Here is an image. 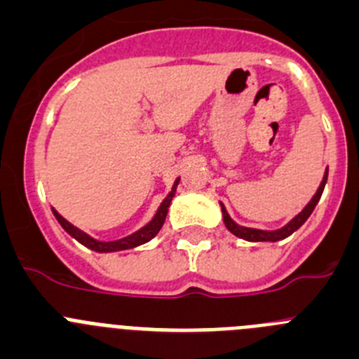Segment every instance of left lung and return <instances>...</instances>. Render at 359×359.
I'll return each mask as SVG.
<instances>
[{"instance_id": "1", "label": "left lung", "mask_w": 359, "mask_h": 359, "mask_svg": "<svg viewBox=\"0 0 359 359\" xmlns=\"http://www.w3.org/2000/svg\"><path fill=\"white\" fill-rule=\"evenodd\" d=\"M325 182H327V170H325L324 180H322L320 187H318V191H316L315 196L311 198V202H309L308 205H306V208L302 209V211H300L299 215H297L295 218L292 219V222H290V224L284 225L283 229H277V231H259V229L241 227V225L236 224L234 219L229 216L227 209H225L224 203H222V212H224L225 227H227L229 231H231L234 236H238V238H241V240H247V241H279V240H284V238H288L290 234H293V232H295L297 229H299L300 225L304 224L306 219L311 216L313 209L316 208V203H318L322 193H324Z\"/></svg>"}]
</instances>
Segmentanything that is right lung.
Wrapping results in <instances>:
<instances>
[{
	"label": "right lung",
	"instance_id": "add662e5",
	"mask_svg": "<svg viewBox=\"0 0 359 359\" xmlns=\"http://www.w3.org/2000/svg\"><path fill=\"white\" fill-rule=\"evenodd\" d=\"M179 180H175V184H173L172 191H170V195L164 198V202L161 203V208L157 209L156 216H154V219H151L150 224L144 225L143 229H140L137 232H134V234L127 236V238H121V240H116V241H98L95 240V238H91L89 234H86V232H82L80 229H76L75 225H71L69 222H67L66 218H62V216L59 215V212L55 211L53 209V215L55 218L59 219V224L62 225L64 231L67 232L69 236H73L76 241H80L82 245H86L87 248H91V250L95 252H118V250H127V248H134V247H140V245L147 243V241H150L151 238H156L157 232L161 231V227L164 225V219H166V215H168V208H170V203H172L173 196H175V191H177V186H179Z\"/></svg>",
	"mask_w": 359,
	"mask_h": 359
}]
</instances>
